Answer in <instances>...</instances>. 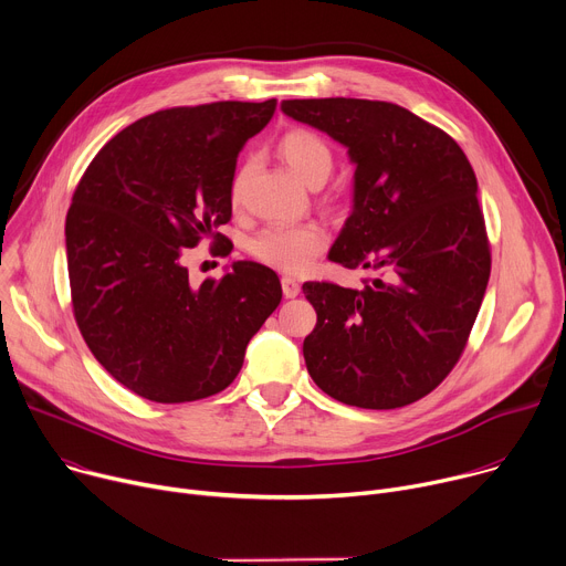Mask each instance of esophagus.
Wrapping results in <instances>:
<instances>
[{"label":"esophagus","mask_w":566,"mask_h":566,"mask_svg":"<svg viewBox=\"0 0 566 566\" xmlns=\"http://www.w3.org/2000/svg\"><path fill=\"white\" fill-rule=\"evenodd\" d=\"M282 291H284L286 297H295V295L300 293V282H297L295 277L284 275V277H282Z\"/></svg>","instance_id":"1"}]
</instances>
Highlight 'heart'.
I'll return each mask as SVG.
<instances>
[{
  "instance_id": "heart-1",
  "label": "heart",
  "mask_w": 566,
  "mask_h": 566,
  "mask_svg": "<svg viewBox=\"0 0 566 566\" xmlns=\"http://www.w3.org/2000/svg\"><path fill=\"white\" fill-rule=\"evenodd\" d=\"M280 153L291 171L310 187H321L332 174V150L312 130L293 128L282 135ZM250 176V165H241L230 185L232 202H239ZM327 232L318 223H295V226H269L250 241V252L256 260L286 271L300 273L310 266L316 254L325 248Z\"/></svg>"
}]
</instances>
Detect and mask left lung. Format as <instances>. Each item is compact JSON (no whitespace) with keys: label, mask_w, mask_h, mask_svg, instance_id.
Instances as JSON below:
<instances>
[{"label":"left lung","mask_w":566,"mask_h":566,"mask_svg":"<svg viewBox=\"0 0 566 566\" xmlns=\"http://www.w3.org/2000/svg\"><path fill=\"white\" fill-rule=\"evenodd\" d=\"M282 113L347 148L352 214L327 256L377 271L364 289L302 284L318 314L306 370L349 406L413 403L458 364L488 289L474 169L444 130L386 101L293 98Z\"/></svg>","instance_id":"8db88e82"}]
</instances>
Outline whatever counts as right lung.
I'll list each match as a JSON object with an SVG mask.
<instances>
[{
    "label": "right lung",
    "instance_id": "right-lung-1",
    "mask_svg": "<svg viewBox=\"0 0 566 566\" xmlns=\"http://www.w3.org/2000/svg\"><path fill=\"white\" fill-rule=\"evenodd\" d=\"M277 101H217L148 115L117 133L85 169L65 245L76 325L122 386L158 403L226 390L250 338L277 310L282 284L256 262L189 282L187 248L226 237L243 144ZM232 243L223 245V254Z\"/></svg>",
    "mask_w": 566,
    "mask_h": 566
}]
</instances>
